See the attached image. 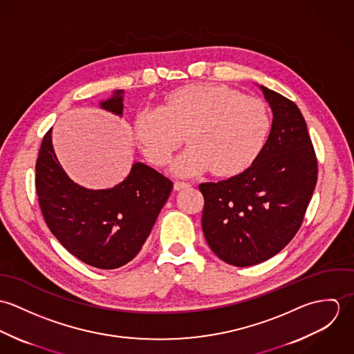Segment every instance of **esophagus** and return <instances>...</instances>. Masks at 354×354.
I'll return each mask as SVG.
<instances>
[{"mask_svg": "<svg viewBox=\"0 0 354 354\" xmlns=\"http://www.w3.org/2000/svg\"><path fill=\"white\" fill-rule=\"evenodd\" d=\"M191 184L189 183H184V181H176L174 183V189L176 191H181V189H185V188H189Z\"/></svg>", "mask_w": 354, "mask_h": 354, "instance_id": "esophagus-1", "label": "esophagus"}]
</instances>
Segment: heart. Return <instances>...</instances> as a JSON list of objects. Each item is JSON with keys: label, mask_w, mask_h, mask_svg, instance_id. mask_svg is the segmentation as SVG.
<instances>
[{"label": "heart", "mask_w": 354, "mask_h": 354, "mask_svg": "<svg viewBox=\"0 0 354 354\" xmlns=\"http://www.w3.org/2000/svg\"><path fill=\"white\" fill-rule=\"evenodd\" d=\"M271 114L257 98L221 84H192L170 93L159 109L135 117V138L152 163L166 165L183 143H189L173 171L192 176L205 170L230 177L247 170L263 151Z\"/></svg>", "instance_id": "obj_1"}]
</instances>
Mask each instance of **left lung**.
Wrapping results in <instances>:
<instances>
[{
  "instance_id": "8db88e82",
  "label": "left lung",
  "mask_w": 354,
  "mask_h": 354,
  "mask_svg": "<svg viewBox=\"0 0 354 354\" xmlns=\"http://www.w3.org/2000/svg\"><path fill=\"white\" fill-rule=\"evenodd\" d=\"M272 110L267 143L247 170L203 183L202 227L212 252L248 267L282 251L299 232L317 181V160L295 102L260 86Z\"/></svg>"
}]
</instances>
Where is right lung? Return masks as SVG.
Returning <instances> with one entry per match:
<instances>
[{
  "label": "right lung",
  "instance_id": "1",
  "mask_svg": "<svg viewBox=\"0 0 354 354\" xmlns=\"http://www.w3.org/2000/svg\"><path fill=\"white\" fill-rule=\"evenodd\" d=\"M124 91L100 103L122 115ZM35 188L44 218L62 247L86 264L114 270L131 261L151 233L173 183L135 162L125 180L109 189H87L72 181L45 135L35 166Z\"/></svg>",
  "mask_w": 354,
  "mask_h": 354
}]
</instances>
